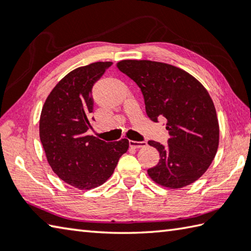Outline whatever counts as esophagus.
I'll use <instances>...</instances> for the list:
<instances>
[{
	"instance_id": "obj_1",
	"label": "esophagus",
	"mask_w": 251,
	"mask_h": 251,
	"mask_svg": "<svg viewBox=\"0 0 251 251\" xmlns=\"http://www.w3.org/2000/svg\"><path fill=\"white\" fill-rule=\"evenodd\" d=\"M147 145L146 142H135V141H129V146L134 148H142Z\"/></svg>"
}]
</instances>
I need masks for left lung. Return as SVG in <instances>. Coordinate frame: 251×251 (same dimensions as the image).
I'll list each match as a JSON object with an SVG mask.
<instances>
[{
    "label": "left lung",
    "instance_id": "obj_1",
    "mask_svg": "<svg viewBox=\"0 0 251 251\" xmlns=\"http://www.w3.org/2000/svg\"><path fill=\"white\" fill-rule=\"evenodd\" d=\"M117 67L141 88L150 120H167L168 145L148 142L160 156L148 176L171 189L193 184L210 166L219 145L217 113L207 90L193 75L166 63L124 59Z\"/></svg>",
    "mask_w": 251,
    "mask_h": 251
}]
</instances>
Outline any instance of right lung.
I'll return each mask as SVG.
<instances>
[{"label":"right lung","instance_id":"right-lung-1","mask_svg":"<svg viewBox=\"0 0 251 251\" xmlns=\"http://www.w3.org/2000/svg\"><path fill=\"white\" fill-rule=\"evenodd\" d=\"M112 62H96L70 72L50 93L40 117V138L53 172L80 190L96 188L113 175L128 139L105 143L86 135L94 100L93 85Z\"/></svg>","mask_w":251,"mask_h":251}]
</instances>
